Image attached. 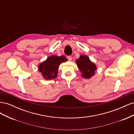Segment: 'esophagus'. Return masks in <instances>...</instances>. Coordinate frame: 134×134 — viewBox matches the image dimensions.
<instances>
[{
  "instance_id": "34e87169",
  "label": "esophagus",
  "mask_w": 134,
  "mask_h": 134,
  "mask_svg": "<svg viewBox=\"0 0 134 134\" xmlns=\"http://www.w3.org/2000/svg\"><path fill=\"white\" fill-rule=\"evenodd\" d=\"M68 59L69 60H72V56L71 55L68 56Z\"/></svg>"
}]
</instances>
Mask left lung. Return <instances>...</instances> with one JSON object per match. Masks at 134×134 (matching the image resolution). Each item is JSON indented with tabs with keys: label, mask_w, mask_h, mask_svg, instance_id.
<instances>
[{
	"label": "left lung",
	"mask_w": 134,
	"mask_h": 134,
	"mask_svg": "<svg viewBox=\"0 0 134 134\" xmlns=\"http://www.w3.org/2000/svg\"><path fill=\"white\" fill-rule=\"evenodd\" d=\"M76 62L79 69L82 71V76L84 78L89 79L94 75L97 67L87 56L81 55L76 60Z\"/></svg>",
	"instance_id": "8db88e82"
}]
</instances>
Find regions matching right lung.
Returning <instances> with one entry per match:
<instances>
[{"instance_id": "obj_1", "label": "right lung", "mask_w": 134, "mask_h": 134, "mask_svg": "<svg viewBox=\"0 0 134 134\" xmlns=\"http://www.w3.org/2000/svg\"><path fill=\"white\" fill-rule=\"evenodd\" d=\"M67 60L64 56H51L39 65V71L41 72L44 79L47 80L53 79L57 77L60 64L63 62H66Z\"/></svg>"}]
</instances>
